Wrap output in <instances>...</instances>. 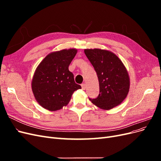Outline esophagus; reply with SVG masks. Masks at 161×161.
<instances>
[{"mask_svg":"<svg viewBox=\"0 0 161 161\" xmlns=\"http://www.w3.org/2000/svg\"><path fill=\"white\" fill-rule=\"evenodd\" d=\"M81 87H82V90H85V89H86V85L85 83L82 84L81 85Z\"/></svg>","mask_w":161,"mask_h":161,"instance_id":"obj_1","label":"esophagus"}]
</instances>
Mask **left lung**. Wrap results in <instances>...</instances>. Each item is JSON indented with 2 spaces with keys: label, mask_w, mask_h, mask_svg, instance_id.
<instances>
[{
  "label": "left lung",
  "mask_w": 161,
  "mask_h": 161,
  "mask_svg": "<svg viewBox=\"0 0 161 161\" xmlns=\"http://www.w3.org/2000/svg\"><path fill=\"white\" fill-rule=\"evenodd\" d=\"M97 72L99 94L96 99H89L98 108L109 110L121 104L130 90V76L123 62L111 51L95 48L85 49Z\"/></svg>",
  "instance_id": "obj_1"
}]
</instances>
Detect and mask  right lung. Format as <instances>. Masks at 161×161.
Returning <instances> with one entry per match:
<instances>
[{
	"label": "right lung",
	"instance_id": "1",
	"mask_svg": "<svg viewBox=\"0 0 161 161\" xmlns=\"http://www.w3.org/2000/svg\"><path fill=\"white\" fill-rule=\"evenodd\" d=\"M76 53L75 48L51 52L36 68L31 89L36 100L42 108L51 111L61 109L69 104L73 92L81 89L69 70Z\"/></svg>",
	"mask_w": 161,
	"mask_h": 161
}]
</instances>
